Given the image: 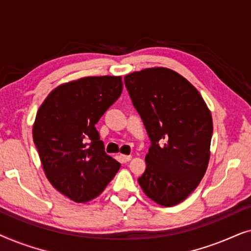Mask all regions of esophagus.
I'll return each instance as SVG.
<instances>
[{
    "label": "esophagus",
    "instance_id": "esophagus-1",
    "mask_svg": "<svg viewBox=\"0 0 251 251\" xmlns=\"http://www.w3.org/2000/svg\"><path fill=\"white\" fill-rule=\"evenodd\" d=\"M131 155H121V160H122V162H125V163H126V162H129L130 160H131Z\"/></svg>",
    "mask_w": 251,
    "mask_h": 251
}]
</instances>
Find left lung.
I'll return each mask as SVG.
<instances>
[{
	"label": "left lung",
	"mask_w": 251,
	"mask_h": 251,
	"mask_svg": "<svg viewBox=\"0 0 251 251\" xmlns=\"http://www.w3.org/2000/svg\"><path fill=\"white\" fill-rule=\"evenodd\" d=\"M125 83L151 139L138 183L154 202L173 207L197 188L207 170L211 113L197 89L168 68L133 72Z\"/></svg>",
	"instance_id": "left-lung-1"
}]
</instances>
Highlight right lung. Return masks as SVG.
<instances>
[{"instance_id": "1", "label": "right lung", "mask_w": 251, "mask_h": 251, "mask_svg": "<svg viewBox=\"0 0 251 251\" xmlns=\"http://www.w3.org/2000/svg\"><path fill=\"white\" fill-rule=\"evenodd\" d=\"M121 76H88L57 87L41 105L33 139L51 185L75 202L98 197L118 173L95 125L121 96Z\"/></svg>"}]
</instances>
